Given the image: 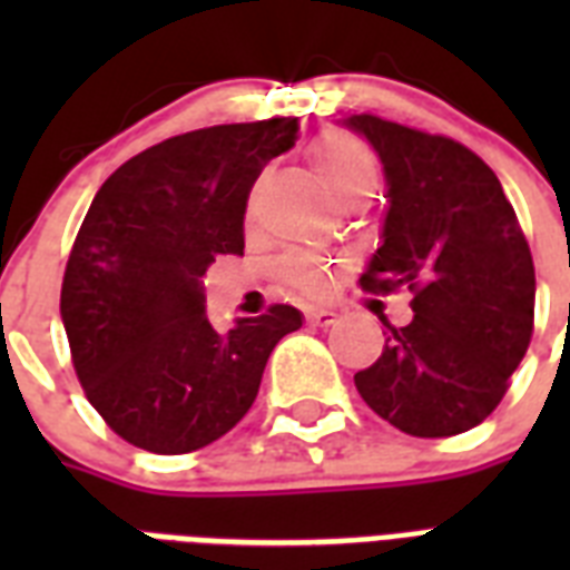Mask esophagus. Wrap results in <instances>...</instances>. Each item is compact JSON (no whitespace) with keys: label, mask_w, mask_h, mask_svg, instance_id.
<instances>
[{"label":"esophagus","mask_w":570,"mask_h":570,"mask_svg":"<svg viewBox=\"0 0 570 570\" xmlns=\"http://www.w3.org/2000/svg\"><path fill=\"white\" fill-rule=\"evenodd\" d=\"M307 322H311V325H320V328H328V325L337 322V311H331V307H313V311L307 313Z\"/></svg>","instance_id":"34e87169"}]
</instances>
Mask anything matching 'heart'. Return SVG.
I'll use <instances>...</instances> for the list:
<instances>
[{"label": "heart", "instance_id": "1", "mask_svg": "<svg viewBox=\"0 0 570 570\" xmlns=\"http://www.w3.org/2000/svg\"><path fill=\"white\" fill-rule=\"evenodd\" d=\"M311 159L316 177L334 197L346 195L357 186H373L375 189L379 165H375L373 150L357 138H320L311 147ZM331 277H334V266L328 259L313 257V254H293L281 263V281L302 295H322L331 286Z\"/></svg>", "mask_w": 570, "mask_h": 570}]
</instances>
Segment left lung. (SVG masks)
<instances>
[{
  "label": "left lung",
  "instance_id": "obj_1",
  "mask_svg": "<svg viewBox=\"0 0 570 570\" xmlns=\"http://www.w3.org/2000/svg\"><path fill=\"white\" fill-rule=\"evenodd\" d=\"M387 174L384 242L361 289H407L414 320L355 375L381 420L414 438H452L485 420L527 355L535 266L497 174L455 138L352 115Z\"/></svg>",
  "mask_w": 570,
  "mask_h": 570
}]
</instances>
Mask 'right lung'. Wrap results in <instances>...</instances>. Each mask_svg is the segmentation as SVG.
Segmentation results:
<instances>
[{"label": "right lung", "mask_w": 570, "mask_h": 570, "mask_svg": "<svg viewBox=\"0 0 570 570\" xmlns=\"http://www.w3.org/2000/svg\"><path fill=\"white\" fill-rule=\"evenodd\" d=\"M298 141V118L218 124L127 159L102 183L61 281L70 361L111 432L183 455L248 414L272 348L302 328L293 304L215 328L200 277L242 254L259 171Z\"/></svg>", "instance_id": "add662e5"}]
</instances>
